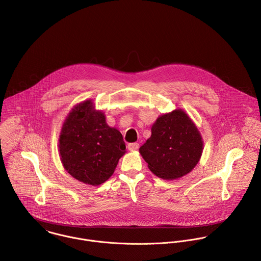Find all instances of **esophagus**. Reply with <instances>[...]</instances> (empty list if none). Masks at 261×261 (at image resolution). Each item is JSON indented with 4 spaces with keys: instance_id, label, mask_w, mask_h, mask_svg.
I'll return each mask as SVG.
<instances>
[{
    "instance_id": "1",
    "label": "esophagus",
    "mask_w": 261,
    "mask_h": 261,
    "mask_svg": "<svg viewBox=\"0 0 261 261\" xmlns=\"http://www.w3.org/2000/svg\"><path fill=\"white\" fill-rule=\"evenodd\" d=\"M138 147H139V144H138V143H129V144H128V149H129L130 151H135V150L138 149Z\"/></svg>"
}]
</instances>
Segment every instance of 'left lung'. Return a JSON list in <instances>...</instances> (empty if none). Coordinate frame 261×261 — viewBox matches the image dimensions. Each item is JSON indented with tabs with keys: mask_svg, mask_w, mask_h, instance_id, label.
I'll use <instances>...</instances> for the list:
<instances>
[{
	"mask_svg": "<svg viewBox=\"0 0 261 261\" xmlns=\"http://www.w3.org/2000/svg\"><path fill=\"white\" fill-rule=\"evenodd\" d=\"M203 139L195 123L181 109L163 114L151 127V136L139 148L148 168L160 178L188 174L203 152Z\"/></svg>",
	"mask_w": 261,
	"mask_h": 261,
	"instance_id": "left-lung-1",
	"label": "left lung"
}]
</instances>
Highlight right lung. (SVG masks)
<instances>
[{"label": "right lung", "mask_w": 261, "mask_h": 261, "mask_svg": "<svg viewBox=\"0 0 261 261\" xmlns=\"http://www.w3.org/2000/svg\"><path fill=\"white\" fill-rule=\"evenodd\" d=\"M59 154L65 170L75 179L99 186L114 173L125 154L123 136L106 122L91 100L76 105L68 114L59 136Z\"/></svg>", "instance_id": "add662e5"}]
</instances>
